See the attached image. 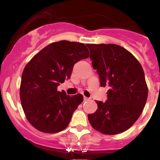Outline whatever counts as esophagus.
<instances>
[{"label": "esophagus", "mask_w": 160, "mask_h": 160, "mask_svg": "<svg viewBox=\"0 0 160 160\" xmlns=\"http://www.w3.org/2000/svg\"><path fill=\"white\" fill-rule=\"evenodd\" d=\"M84 101H85V102H86V101H89V98H87V97H86V96H84Z\"/></svg>", "instance_id": "esophagus-1"}]
</instances>
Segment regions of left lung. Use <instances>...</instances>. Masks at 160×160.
Segmentation results:
<instances>
[{
	"label": "left lung",
	"instance_id": "8db88e82",
	"mask_svg": "<svg viewBox=\"0 0 160 160\" xmlns=\"http://www.w3.org/2000/svg\"><path fill=\"white\" fill-rule=\"evenodd\" d=\"M101 86H108L105 102L88 115L91 126L105 135L123 132L142 113L148 95L144 70L135 56L117 44H86Z\"/></svg>",
	"mask_w": 160,
	"mask_h": 160
}]
</instances>
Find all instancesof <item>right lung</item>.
Segmentation results:
<instances>
[{"label": "right lung", "mask_w": 160, "mask_h": 160, "mask_svg": "<svg viewBox=\"0 0 160 160\" xmlns=\"http://www.w3.org/2000/svg\"><path fill=\"white\" fill-rule=\"evenodd\" d=\"M89 56L84 43L61 40L47 46L27 64L22 75L20 99L25 117L34 128L56 133L68 126L83 97L70 96L57 87L71 78L75 63Z\"/></svg>", "instance_id": "obj_1"}]
</instances>
